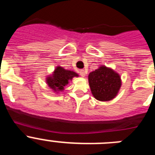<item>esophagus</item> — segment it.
<instances>
[{"label":"esophagus","instance_id":"34e87169","mask_svg":"<svg viewBox=\"0 0 155 155\" xmlns=\"http://www.w3.org/2000/svg\"><path fill=\"white\" fill-rule=\"evenodd\" d=\"M80 74L81 77H84L86 74V71L84 70H80Z\"/></svg>","mask_w":155,"mask_h":155}]
</instances>
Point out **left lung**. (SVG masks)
<instances>
[{"instance_id": "8db88e82", "label": "left lung", "mask_w": 155, "mask_h": 155, "mask_svg": "<svg viewBox=\"0 0 155 155\" xmlns=\"http://www.w3.org/2000/svg\"><path fill=\"white\" fill-rule=\"evenodd\" d=\"M88 82L93 96L102 102L113 99L121 87L119 74L105 66L91 72L88 75Z\"/></svg>"}]
</instances>
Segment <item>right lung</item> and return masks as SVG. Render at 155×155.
Returning <instances> with one entry per match:
<instances>
[{
	"instance_id": "right-lung-1",
	"label": "right lung",
	"mask_w": 155,
	"mask_h": 155,
	"mask_svg": "<svg viewBox=\"0 0 155 155\" xmlns=\"http://www.w3.org/2000/svg\"><path fill=\"white\" fill-rule=\"evenodd\" d=\"M74 77H78V74L74 71L64 69L61 67H57L53 74L47 77L46 83L48 86L54 91H63L69 81L72 80Z\"/></svg>"
}]
</instances>
